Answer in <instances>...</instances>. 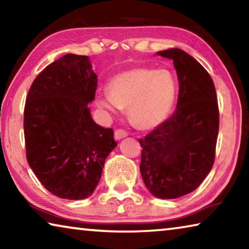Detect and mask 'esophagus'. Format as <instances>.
I'll return each mask as SVG.
<instances>
[{
  "label": "esophagus",
  "mask_w": 249,
  "mask_h": 249,
  "mask_svg": "<svg viewBox=\"0 0 249 249\" xmlns=\"http://www.w3.org/2000/svg\"><path fill=\"white\" fill-rule=\"evenodd\" d=\"M127 136H128V134L123 129H116L115 133H114V137H115L116 141H121L122 138H125Z\"/></svg>",
  "instance_id": "obj_1"
}]
</instances>
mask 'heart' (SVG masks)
Segmentation results:
<instances>
[{
    "label": "heart",
    "instance_id": "b5f03b06",
    "mask_svg": "<svg viewBox=\"0 0 249 249\" xmlns=\"http://www.w3.org/2000/svg\"><path fill=\"white\" fill-rule=\"evenodd\" d=\"M108 95L96 105L108 113L127 108L132 124L153 129L167 120L177 96V80L170 71L138 67L115 74L107 83Z\"/></svg>",
    "mask_w": 249,
    "mask_h": 249
}]
</instances>
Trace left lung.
<instances>
[{"label":"left lung","mask_w":249,"mask_h":249,"mask_svg":"<svg viewBox=\"0 0 249 249\" xmlns=\"http://www.w3.org/2000/svg\"><path fill=\"white\" fill-rule=\"evenodd\" d=\"M174 61L179 98L174 114L140 140L141 175L159 199H177L199 187L214 163L218 135L215 87L203 67L178 48L157 53Z\"/></svg>","instance_id":"8db88e82"}]
</instances>
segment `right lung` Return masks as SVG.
I'll return each mask as SVG.
<instances>
[{
  "label": "right lung",
  "mask_w": 249,
  "mask_h": 249,
  "mask_svg": "<svg viewBox=\"0 0 249 249\" xmlns=\"http://www.w3.org/2000/svg\"><path fill=\"white\" fill-rule=\"evenodd\" d=\"M96 87L90 58L67 53L37 75L26 98L28 165L41 184L61 199L91 196L105 159L117 146L113 129L96 124L88 107Z\"/></svg>",
  "instance_id": "add662e5"
}]
</instances>
